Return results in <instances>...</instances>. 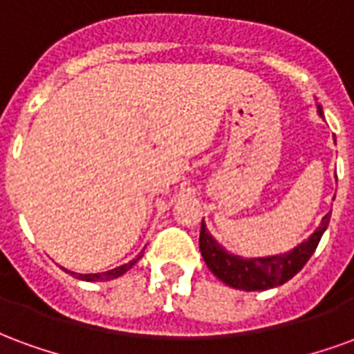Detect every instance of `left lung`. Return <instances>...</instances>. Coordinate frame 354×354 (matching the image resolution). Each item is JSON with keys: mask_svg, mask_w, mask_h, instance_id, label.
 <instances>
[{"mask_svg": "<svg viewBox=\"0 0 354 354\" xmlns=\"http://www.w3.org/2000/svg\"><path fill=\"white\" fill-rule=\"evenodd\" d=\"M319 113L322 115L320 108ZM328 223H330V212L322 218V222L311 237L299 246H296L294 250L281 254V256L245 260L241 256H233L218 245L214 239L210 237L207 225L203 222L201 223L199 248L208 269L227 286L246 290V292L269 290L274 288V286H281L286 281H290L297 271H301V267L309 261L313 252L317 250L320 237L326 231Z\"/></svg>", "mask_w": 354, "mask_h": 354, "instance_id": "obj_1", "label": "left lung"}]
</instances>
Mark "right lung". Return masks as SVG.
<instances>
[{
	"label": "right lung",
	"mask_w": 354,
	"mask_h": 354,
	"mask_svg": "<svg viewBox=\"0 0 354 354\" xmlns=\"http://www.w3.org/2000/svg\"><path fill=\"white\" fill-rule=\"evenodd\" d=\"M136 261L138 260H132L129 261V263H124V266L115 267V269H111V271H106V273L81 274V273H73V271H66V273H72L75 279H81V281H109V279H117V277H121L123 273H127V271H129Z\"/></svg>",
	"instance_id": "1"
}]
</instances>
